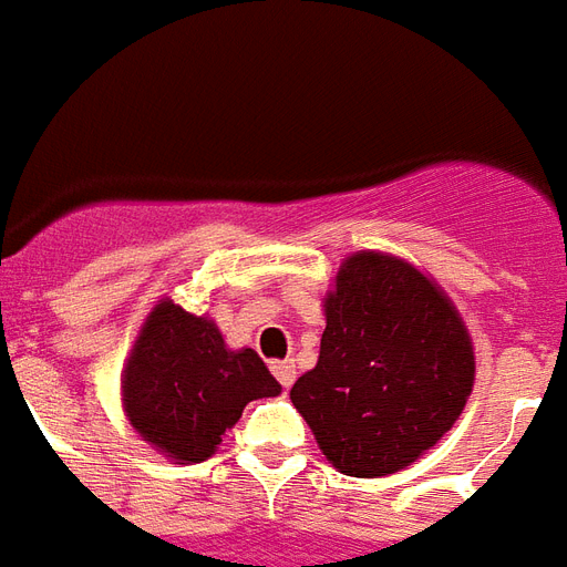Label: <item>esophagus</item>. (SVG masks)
Wrapping results in <instances>:
<instances>
[{
  "instance_id": "1",
  "label": "esophagus",
  "mask_w": 567,
  "mask_h": 567,
  "mask_svg": "<svg viewBox=\"0 0 567 567\" xmlns=\"http://www.w3.org/2000/svg\"><path fill=\"white\" fill-rule=\"evenodd\" d=\"M270 371H274V377L279 379V385L288 391V388L293 385V379H297V364H293V359H282V362H274L270 364Z\"/></svg>"
}]
</instances>
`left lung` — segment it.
Segmentation results:
<instances>
[{"mask_svg": "<svg viewBox=\"0 0 567 567\" xmlns=\"http://www.w3.org/2000/svg\"><path fill=\"white\" fill-rule=\"evenodd\" d=\"M318 364L291 388L323 456L347 476L403 471L456 423L474 344L450 297L403 258L355 252L323 300Z\"/></svg>", "mask_w": 567, "mask_h": 567, "instance_id": "obj_1", "label": "left lung"}]
</instances>
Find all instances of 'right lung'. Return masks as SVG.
Masks as SVG:
<instances>
[{
    "mask_svg": "<svg viewBox=\"0 0 567 567\" xmlns=\"http://www.w3.org/2000/svg\"><path fill=\"white\" fill-rule=\"evenodd\" d=\"M279 391L256 350H229L214 320L173 300L150 311L123 371L126 417L179 465L205 462L249 400Z\"/></svg>",
    "mask_w": 567,
    "mask_h": 567,
    "instance_id": "obj_1",
    "label": "right lung"
}]
</instances>
